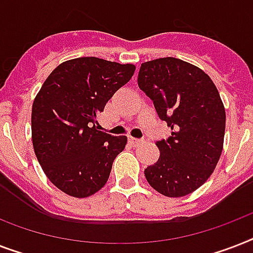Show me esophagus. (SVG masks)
Returning <instances> with one entry per match:
<instances>
[{"mask_svg": "<svg viewBox=\"0 0 253 253\" xmlns=\"http://www.w3.org/2000/svg\"><path fill=\"white\" fill-rule=\"evenodd\" d=\"M143 142H144V139H136V138H132V136H130V138H128V143H130L132 147L139 146V144Z\"/></svg>", "mask_w": 253, "mask_h": 253, "instance_id": "obj_1", "label": "esophagus"}]
</instances>
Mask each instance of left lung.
I'll list each match as a JSON object with an SVG mask.
<instances>
[{"label":"left lung","instance_id":"1","mask_svg":"<svg viewBox=\"0 0 253 253\" xmlns=\"http://www.w3.org/2000/svg\"><path fill=\"white\" fill-rule=\"evenodd\" d=\"M138 85L172 128L156 142L160 158L144 169L148 184L167 197H184L211 176L223 150L226 111L206 73L186 61L162 57L143 63Z\"/></svg>","mask_w":253,"mask_h":253}]
</instances>
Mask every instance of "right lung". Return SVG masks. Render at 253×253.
<instances>
[{"mask_svg": "<svg viewBox=\"0 0 253 253\" xmlns=\"http://www.w3.org/2000/svg\"><path fill=\"white\" fill-rule=\"evenodd\" d=\"M134 72L132 64L79 57L57 65L42 85L31 113L34 151L61 192L85 198L106 184L127 136L99 131L97 115Z\"/></svg>", "mask_w": 253, "mask_h": 253, "instance_id": "1", "label": "right lung"}]
</instances>
